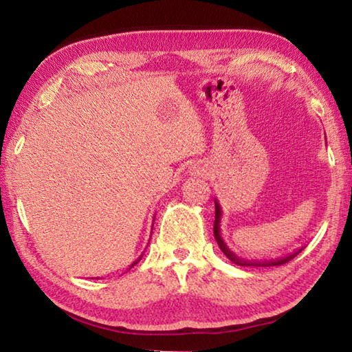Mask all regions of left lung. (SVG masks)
I'll return each instance as SVG.
<instances>
[{"instance_id":"8db88e82","label":"left lung","mask_w":352,"mask_h":352,"mask_svg":"<svg viewBox=\"0 0 352 352\" xmlns=\"http://www.w3.org/2000/svg\"><path fill=\"white\" fill-rule=\"evenodd\" d=\"M216 204V219H214V237H216V241L219 243L220 250H222L223 254L228 258L231 262H234L237 265H242V267H273V265H283L285 262H289L290 259H294L298 253H301V250L305 247H300L295 252H292L285 256H281V258H273V259H253V261H248V259H242L239 256H236L231 250L228 248V245L223 242L222 236H220V220H222V208H220L219 201L216 200L214 201Z\"/></svg>"}]
</instances>
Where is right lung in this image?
Instances as JSON below:
<instances>
[{
  "label": "right lung",
  "mask_w": 352,
  "mask_h": 352,
  "mask_svg": "<svg viewBox=\"0 0 352 352\" xmlns=\"http://www.w3.org/2000/svg\"><path fill=\"white\" fill-rule=\"evenodd\" d=\"M141 258H142V254H141V256H140V258H138V259H136V261L133 262V264H132V265H130V267H133V265L136 264V262H140V259H141Z\"/></svg>",
  "instance_id": "right-lung-1"
}]
</instances>
